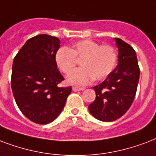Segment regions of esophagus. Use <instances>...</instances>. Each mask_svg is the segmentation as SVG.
I'll return each mask as SVG.
<instances>
[{
	"label": "esophagus",
	"instance_id": "esophagus-1",
	"mask_svg": "<svg viewBox=\"0 0 156 156\" xmlns=\"http://www.w3.org/2000/svg\"><path fill=\"white\" fill-rule=\"evenodd\" d=\"M84 87H73V91H83L84 90Z\"/></svg>",
	"mask_w": 156,
	"mask_h": 156
}]
</instances>
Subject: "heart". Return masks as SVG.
Here are the masks:
<instances>
[{"label": "heart", "instance_id": "heart-1", "mask_svg": "<svg viewBox=\"0 0 156 156\" xmlns=\"http://www.w3.org/2000/svg\"><path fill=\"white\" fill-rule=\"evenodd\" d=\"M60 71L69 74L75 69L78 60H81V69L75 70L68 77L71 84L84 86L91 81L104 80L115 69L117 62V52L110 45L101 46L89 39L73 43L71 48L62 46L55 55Z\"/></svg>", "mask_w": 156, "mask_h": 156}]
</instances>
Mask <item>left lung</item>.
I'll return each instance as SVG.
<instances>
[{
    "label": "left lung",
    "instance_id": "8db88e82",
    "mask_svg": "<svg viewBox=\"0 0 156 156\" xmlns=\"http://www.w3.org/2000/svg\"><path fill=\"white\" fill-rule=\"evenodd\" d=\"M119 64L101 84L93 87L96 99L89 105L92 116L103 122L122 117L133 104L138 84L139 69L136 51L129 44L115 37Z\"/></svg>",
    "mask_w": 156,
    "mask_h": 156
}]
</instances>
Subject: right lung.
Masks as SVG:
<instances>
[{
    "mask_svg": "<svg viewBox=\"0 0 156 156\" xmlns=\"http://www.w3.org/2000/svg\"><path fill=\"white\" fill-rule=\"evenodd\" d=\"M59 44L56 37L37 35L26 41L14 59L13 95L20 111L35 123L54 121L72 91L71 87H59L65 79L55 59Z\"/></svg>",
    "mask_w": 156,
    "mask_h": 156,
    "instance_id": "add662e5",
    "label": "right lung"
}]
</instances>
